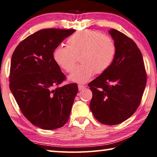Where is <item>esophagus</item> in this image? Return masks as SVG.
<instances>
[{
    "label": "esophagus",
    "instance_id": "34e87169",
    "mask_svg": "<svg viewBox=\"0 0 157 157\" xmlns=\"http://www.w3.org/2000/svg\"><path fill=\"white\" fill-rule=\"evenodd\" d=\"M84 88H85V86H84V85H82V84H79V85H78V89H79V91L82 90V89H84Z\"/></svg>",
    "mask_w": 157,
    "mask_h": 157
}]
</instances>
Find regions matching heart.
Returning <instances> with one entry per match:
<instances>
[{"mask_svg": "<svg viewBox=\"0 0 157 157\" xmlns=\"http://www.w3.org/2000/svg\"><path fill=\"white\" fill-rule=\"evenodd\" d=\"M116 55L113 39L101 32L84 29L67 40V47L59 46L54 52V59L61 68L71 73L79 61L82 64L68 77L70 81L85 83L94 74H102L110 68Z\"/></svg>", "mask_w": 157, "mask_h": 157, "instance_id": "heart-1", "label": "heart"}]
</instances>
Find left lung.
<instances>
[{"instance_id":"left-lung-1","label":"left lung","mask_w":157,"mask_h":157,"mask_svg":"<svg viewBox=\"0 0 157 157\" xmlns=\"http://www.w3.org/2000/svg\"><path fill=\"white\" fill-rule=\"evenodd\" d=\"M116 46V55L105 72L88 85L92 91L90 110L99 122L116 125L135 113L147 82L140 50L125 34L109 31Z\"/></svg>"}]
</instances>
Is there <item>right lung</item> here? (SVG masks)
Returning <instances> with one entry per match:
<instances>
[{
    "instance_id": "obj_1",
    "label": "right lung",
    "mask_w": 157,
    "mask_h": 157,
    "mask_svg": "<svg viewBox=\"0 0 157 157\" xmlns=\"http://www.w3.org/2000/svg\"><path fill=\"white\" fill-rule=\"evenodd\" d=\"M75 29H46L19 43L12 54L10 89L25 117L39 128L54 130L68 121L77 84L56 86L66 79L54 51Z\"/></svg>"
}]
</instances>
